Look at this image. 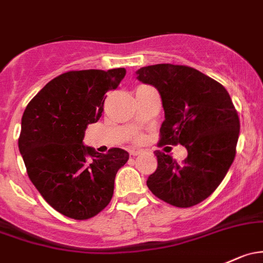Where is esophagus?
<instances>
[{
    "instance_id": "34e87169",
    "label": "esophagus",
    "mask_w": 263,
    "mask_h": 263,
    "mask_svg": "<svg viewBox=\"0 0 263 263\" xmlns=\"http://www.w3.org/2000/svg\"><path fill=\"white\" fill-rule=\"evenodd\" d=\"M141 154H142V151H140V150H132L131 151L132 156H139V155H141Z\"/></svg>"
}]
</instances>
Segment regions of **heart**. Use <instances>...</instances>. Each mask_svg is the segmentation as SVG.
<instances>
[{
    "label": "heart",
    "mask_w": 263,
    "mask_h": 263,
    "mask_svg": "<svg viewBox=\"0 0 263 263\" xmlns=\"http://www.w3.org/2000/svg\"><path fill=\"white\" fill-rule=\"evenodd\" d=\"M134 141H136V142H140V141H142V136H141V135H137V136L134 137Z\"/></svg>",
    "instance_id": "b5f03b06"
}]
</instances>
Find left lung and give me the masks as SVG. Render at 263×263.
<instances>
[{"mask_svg":"<svg viewBox=\"0 0 263 263\" xmlns=\"http://www.w3.org/2000/svg\"><path fill=\"white\" fill-rule=\"evenodd\" d=\"M136 74L161 97L165 121L159 145L187 150L182 164L155 151L157 167L148 176V189L170 205H197L217 189L233 162L239 136L237 109L220 83L192 66L148 65Z\"/></svg>","mask_w":263,"mask_h":263,"instance_id":"1","label":"left lung"}]
</instances>
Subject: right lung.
Segmentation results:
<instances>
[{"instance_id":"1","label":"right lung","mask_w":263,"mask_h":263,"mask_svg":"<svg viewBox=\"0 0 263 263\" xmlns=\"http://www.w3.org/2000/svg\"><path fill=\"white\" fill-rule=\"evenodd\" d=\"M126 69L71 70L50 81L27 104L18 148L30 180L57 212L89 219L109 204L127 151L106 155L83 145L88 124L103 112L106 93L117 89Z\"/></svg>"}]
</instances>
